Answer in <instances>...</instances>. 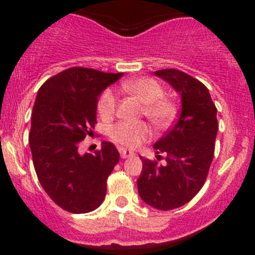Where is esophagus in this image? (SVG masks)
<instances>
[{
    "instance_id": "34e87169",
    "label": "esophagus",
    "mask_w": 255,
    "mask_h": 255,
    "mask_svg": "<svg viewBox=\"0 0 255 255\" xmlns=\"http://www.w3.org/2000/svg\"><path fill=\"white\" fill-rule=\"evenodd\" d=\"M120 153H121V156H122L123 159L132 158V156L134 155V153H133L132 150H128V149H125V148H121Z\"/></svg>"
}]
</instances>
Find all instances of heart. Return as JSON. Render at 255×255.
Returning <instances> with one entry per match:
<instances>
[{
	"label": "heart",
	"instance_id": "heart-1",
	"mask_svg": "<svg viewBox=\"0 0 255 255\" xmlns=\"http://www.w3.org/2000/svg\"><path fill=\"white\" fill-rule=\"evenodd\" d=\"M123 90L143 104V113L156 128L168 127L175 117V105L164 96V89L155 80L139 78L125 82ZM117 107V97L107 89L100 96L97 110L101 117L111 118ZM111 138L127 148H137L150 138L151 133L144 122H120L111 128Z\"/></svg>",
	"mask_w": 255,
	"mask_h": 255
}]
</instances>
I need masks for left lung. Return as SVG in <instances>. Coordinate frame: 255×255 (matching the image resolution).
<instances>
[{"label":"left lung","mask_w":255,"mask_h":255,"mask_svg":"<svg viewBox=\"0 0 255 255\" xmlns=\"http://www.w3.org/2000/svg\"><path fill=\"white\" fill-rule=\"evenodd\" d=\"M181 97V112L170 130L154 144L166 155L164 165L143 158L137 180L138 194L156 210H174L187 204L201 190L215 153L217 109L207 87L199 80L176 70L154 71Z\"/></svg>","instance_id":"8db88e82"}]
</instances>
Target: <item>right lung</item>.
<instances>
[{
  "mask_svg": "<svg viewBox=\"0 0 255 255\" xmlns=\"http://www.w3.org/2000/svg\"><path fill=\"white\" fill-rule=\"evenodd\" d=\"M122 76L70 68L47 80L35 97L29 133L33 165L49 197L71 213L91 212L104 202L107 177L120 160L110 142H102L95 154H80L79 145L95 128L104 90Z\"/></svg>",
  "mask_w": 255,
  "mask_h": 255,
  "instance_id": "1",
  "label": "right lung"
}]
</instances>
